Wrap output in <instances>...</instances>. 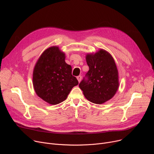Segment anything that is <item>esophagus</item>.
I'll return each instance as SVG.
<instances>
[{"label":"esophagus","mask_w":154,"mask_h":154,"mask_svg":"<svg viewBox=\"0 0 154 154\" xmlns=\"http://www.w3.org/2000/svg\"><path fill=\"white\" fill-rule=\"evenodd\" d=\"M82 76L81 75H79V76H77V80H78V81H79V82H80V81H81V80H82Z\"/></svg>","instance_id":"34e87169"}]
</instances>
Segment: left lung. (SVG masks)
Returning a JSON list of instances; mask_svg holds the SVG:
<instances>
[{
  "label": "left lung",
  "mask_w": 154,
  "mask_h": 154,
  "mask_svg": "<svg viewBox=\"0 0 154 154\" xmlns=\"http://www.w3.org/2000/svg\"><path fill=\"white\" fill-rule=\"evenodd\" d=\"M86 60L89 71L79 84L85 97L89 101L102 104L111 99L119 87L118 71L112 56L100 49L88 54Z\"/></svg>",
  "instance_id": "1"
}]
</instances>
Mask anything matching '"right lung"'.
<instances>
[{
  "mask_svg": "<svg viewBox=\"0 0 154 154\" xmlns=\"http://www.w3.org/2000/svg\"><path fill=\"white\" fill-rule=\"evenodd\" d=\"M65 54L52 46L41 54L33 72L36 94L43 100L56 105L66 99L72 88L79 84L72 75V67L65 62Z\"/></svg>",
  "mask_w": 154,
  "mask_h": 154,
  "instance_id": "1",
  "label": "right lung"
}]
</instances>
